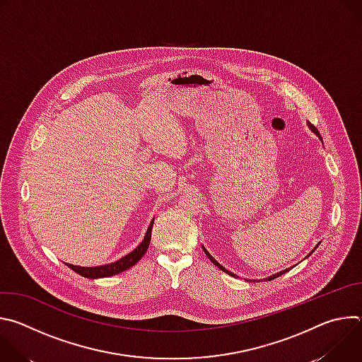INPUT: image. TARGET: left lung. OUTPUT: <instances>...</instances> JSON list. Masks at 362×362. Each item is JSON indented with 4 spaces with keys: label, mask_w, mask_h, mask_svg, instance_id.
Instances as JSON below:
<instances>
[{
    "label": "left lung",
    "mask_w": 362,
    "mask_h": 362,
    "mask_svg": "<svg viewBox=\"0 0 362 362\" xmlns=\"http://www.w3.org/2000/svg\"><path fill=\"white\" fill-rule=\"evenodd\" d=\"M308 126H309V129H311V130H313V132H314V133H315V134H317V136H318V137H320V139H321V140H322V137H321V134H320V132H318V130H317V127H314V126H313V124H311V123H308ZM318 245H320V243H318ZM318 245H317V246H315V247H314V249H313V252H309V253H308V256H311V255H313V253H314V252H315V249H317V247H318ZM203 250H204V253H206V255H208V256H209V259H211V261H212V262H214V264H215V265H216V267H218V268H219V269H222V271H223V272H226V274H228V275H230V276H236V275H235V274H232V272H229V271H228V269H225V268H223V267H222V265H221V264H219V262H218V261H216V259H215V257H214V256H212V255H211V253H209V252H208V250H206V249H204V247H203ZM308 256H306V257H308ZM288 271H291V268H288V269H284V271H281V272H278V274H275V275H272V276H269V278H267V281H272V279H275V278H278V276H281V275H284V274H285V272H288Z\"/></svg>",
    "instance_id": "obj_1"
}]
</instances>
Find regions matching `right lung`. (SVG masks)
<instances>
[{
    "mask_svg": "<svg viewBox=\"0 0 362 362\" xmlns=\"http://www.w3.org/2000/svg\"><path fill=\"white\" fill-rule=\"evenodd\" d=\"M153 222L154 219L150 222L148 228H147V232L141 240V243L133 249L130 253H127L126 256H123L122 259L116 261V262H112V264H107V265H101V267H91V268H86V267H76V265H70V264H66L70 269H73L74 272H77L78 275L84 276V278H88V279H98V278H109V276H113V275H117V274H122L124 272L126 269L132 268L133 265H136L143 255L146 253V250L148 249V245H150V239H151V228H153Z\"/></svg>",
    "mask_w": 362,
    "mask_h": 362,
    "instance_id": "obj_1",
    "label": "right lung"
}]
</instances>
